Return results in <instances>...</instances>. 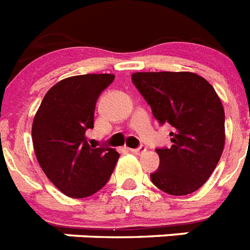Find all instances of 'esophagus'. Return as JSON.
I'll use <instances>...</instances> for the list:
<instances>
[{"mask_svg":"<svg viewBox=\"0 0 250 250\" xmlns=\"http://www.w3.org/2000/svg\"><path fill=\"white\" fill-rule=\"evenodd\" d=\"M147 151V147L146 146H141L138 148H130V152L135 153V155H141V153H145Z\"/></svg>","mask_w":250,"mask_h":250,"instance_id":"obj_1","label":"esophagus"}]
</instances>
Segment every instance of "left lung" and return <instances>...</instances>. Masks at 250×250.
Listing matches in <instances>:
<instances>
[{
  "label": "left lung",
  "instance_id": "obj_1",
  "mask_svg": "<svg viewBox=\"0 0 250 250\" xmlns=\"http://www.w3.org/2000/svg\"><path fill=\"white\" fill-rule=\"evenodd\" d=\"M131 80L155 119L173 127L171 147L156 149L160 165L151 181L174 196L195 192L225 147V109L214 87L192 72H135Z\"/></svg>",
  "mask_w": 250,
  "mask_h": 250
}]
</instances>
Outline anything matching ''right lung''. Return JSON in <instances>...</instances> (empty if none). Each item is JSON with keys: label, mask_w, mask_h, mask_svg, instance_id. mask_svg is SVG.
<instances>
[{"label": "right lung", "mask_w": 250, "mask_h": 250, "mask_svg": "<svg viewBox=\"0 0 250 250\" xmlns=\"http://www.w3.org/2000/svg\"><path fill=\"white\" fill-rule=\"evenodd\" d=\"M115 76H72L55 83L43 97L32 124L36 157L46 177L59 191L81 199L98 192L108 182L119 152L87 143L101 93Z\"/></svg>", "instance_id": "right-lung-1"}]
</instances>
